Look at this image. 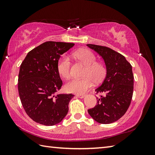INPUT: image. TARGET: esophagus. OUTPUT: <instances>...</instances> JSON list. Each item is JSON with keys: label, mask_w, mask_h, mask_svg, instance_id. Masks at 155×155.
Wrapping results in <instances>:
<instances>
[{"label": "esophagus", "mask_w": 155, "mask_h": 155, "mask_svg": "<svg viewBox=\"0 0 155 155\" xmlns=\"http://www.w3.org/2000/svg\"><path fill=\"white\" fill-rule=\"evenodd\" d=\"M76 96H77V97H78V98H83L84 97V94H76Z\"/></svg>", "instance_id": "1"}]
</instances>
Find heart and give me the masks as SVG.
<instances>
[{"label": "heart", "mask_w": 155, "mask_h": 155, "mask_svg": "<svg viewBox=\"0 0 155 155\" xmlns=\"http://www.w3.org/2000/svg\"><path fill=\"white\" fill-rule=\"evenodd\" d=\"M73 57L86 65L83 77L85 78L73 79L65 84L64 88L68 93L81 94L87 91L93 86V81L99 82L106 74L104 64L96 62L94 53L88 49H79L73 53ZM57 69L62 77L69 78L71 75V61L67 56H62L58 61Z\"/></svg>", "instance_id": "b5f03b06"}]
</instances>
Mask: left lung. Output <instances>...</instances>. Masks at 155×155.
I'll return each instance as SVG.
<instances>
[{
  "label": "left lung",
  "mask_w": 155,
  "mask_h": 155,
  "mask_svg": "<svg viewBox=\"0 0 155 155\" xmlns=\"http://www.w3.org/2000/svg\"><path fill=\"white\" fill-rule=\"evenodd\" d=\"M103 58L106 66L104 79L95 91L104 93L97 98V105L88 110L93 119L101 124H110L118 120L126 113L133 93L134 76L132 66L123 55L107 47L87 45Z\"/></svg>",
  "instance_id": "8db88e82"
}]
</instances>
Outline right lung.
Returning <instances> with one entry per match:
<instances>
[{
	"mask_svg": "<svg viewBox=\"0 0 155 155\" xmlns=\"http://www.w3.org/2000/svg\"><path fill=\"white\" fill-rule=\"evenodd\" d=\"M74 45L48 41L28 52L20 67L18 89L22 107L36 123L53 126L68 111L72 94H56L62 81L57 69L62 55Z\"/></svg>",
	"mask_w": 155,
	"mask_h": 155,
	"instance_id": "1",
	"label": "right lung"
}]
</instances>
